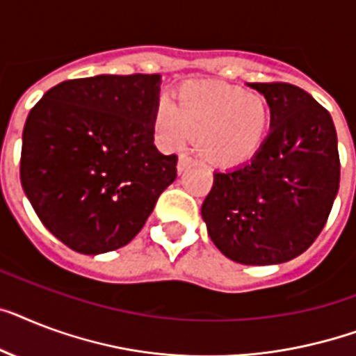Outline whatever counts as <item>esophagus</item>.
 <instances>
[{"label": "esophagus", "instance_id": "1", "mask_svg": "<svg viewBox=\"0 0 356 356\" xmlns=\"http://www.w3.org/2000/svg\"><path fill=\"white\" fill-rule=\"evenodd\" d=\"M190 163H192V159L188 157V155H181V157H179V163H177V172L179 173H183L184 170L188 168V166H190Z\"/></svg>", "mask_w": 356, "mask_h": 356}]
</instances>
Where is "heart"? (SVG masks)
<instances>
[{
	"label": "heart",
	"mask_w": 356,
	"mask_h": 356,
	"mask_svg": "<svg viewBox=\"0 0 356 356\" xmlns=\"http://www.w3.org/2000/svg\"><path fill=\"white\" fill-rule=\"evenodd\" d=\"M270 124V108L261 95L225 83H186L172 109L155 113L159 138L170 148L197 140L199 155L216 166H236L252 157Z\"/></svg>",
	"instance_id": "1"
}]
</instances>
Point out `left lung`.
<instances>
[{
	"label": "left lung",
	"instance_id": "obj_1",
	"mask_svg": "<svg viewBox=\"0 0 356 356\" xmlns=\"http://www.w3.org/2000/svg\"><path fill=\"white\" fill-rule=\"evenodd\" d=\"M270 108V131L248 163L213 173L201 207L213 245L232 261L276 265L322 232L340 183L333 118L293 83H250Z\"/></svg>",
	"mask_w": 356,
	"mask_h": 356
}]
</instances>
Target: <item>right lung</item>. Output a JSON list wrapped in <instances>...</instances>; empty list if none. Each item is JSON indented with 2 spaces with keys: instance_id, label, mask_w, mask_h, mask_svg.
Masks as SVG:
<instances>
[{
  "instance_id": "right-lung-1",
  "label": "right lung",
  "mask_w": 356,
  "mask_h": 356,
  "mask_svg": "<svg viewBox=\"0 0 356 356\" xmlns=\"http://www.w3.org/2000/svg\"><path fill=\"white\" fill-rule=\"evenodd\" d=\"M161 74H98L49 89L23 128L19 179L34 212L80 254L128 245L177 177L153 144Z\"/></svg>"
}]
</instances>
